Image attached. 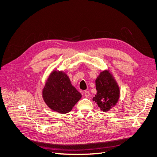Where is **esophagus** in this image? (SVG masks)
Here are the masks:
<instances>
[{"instance_id": "esophagus-1", "label": "esophagus", "mask_w": 157, "mask_h": 157, "mask_svg": "<svg viewBox=\"0 0 157 157\" xmlns=\"http://www.w3.org/2000/svg\"><path fill=\"white\" fill-rule=\"evenodd\" d=\"M84 95H85V97H86V98H88V97H90V92L87 91H84Z\"/></svg>"}]
</instances>
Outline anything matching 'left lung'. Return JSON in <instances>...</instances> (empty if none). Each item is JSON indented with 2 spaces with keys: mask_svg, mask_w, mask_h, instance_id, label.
<instances>
[{
  "mask_svg": "<svg viewBox=\"0 0 157 157\" xmlns=\"http://www.w3.org/2000/svg\"><path fill=\"white\" fill-rule=\"evenodd\" d=\"M97 94L93 98L100 110L109 111L115 106L120 98V87L116 80L109 72L104 70L100 73L95 80Z\"/></svg>",
  "mask_w": 157,
  "mask_h": 157,
  "instance_id": "1",
  "label": "left lung"
}]
</instances>
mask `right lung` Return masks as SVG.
<instances>
[{
  "label": "right lung",
  "mask_w": 157,
  "mask_h": 157,
  "mask_svg": "<svg viewBox=\"0 0 157 157\" xmlns=\"http://www.w3.org/2000/svg\"><path fill=\"white\" fill-rule=\"evenodd\" d=\"M42 95L48 108L61 114L71 111L82 97L71 84L67 74L56 70L49 74L42 89Z\"/></svg>",
  "instance_id": "right-lung-1"
}]
</instances>
